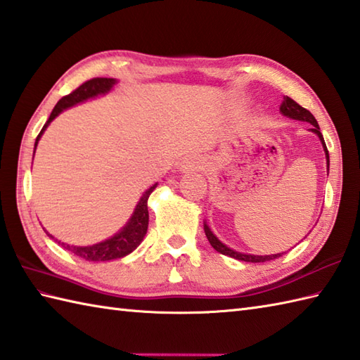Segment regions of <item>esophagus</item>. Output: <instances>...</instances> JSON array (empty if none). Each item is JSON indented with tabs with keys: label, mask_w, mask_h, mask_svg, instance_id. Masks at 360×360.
Returning a JSON list of instances; mask_svg holds the SVG:
<instances>
[{
	"label": "esophagus",
	"mask_w": 360,
	"mask_h": 360,
	"mask_svg": "<svg viewBox=\"0 0 360 360\" xmlns=\"http://www.w3.org/2000/svg\"><path fill=\"white\" fill-rule=\"evenodd\" d=\"M189 165H191V161H189V160H183V163H181V167H183V169H188V167H189Z\"/></svg>",
	"instance_id": "1"
}]
</instances>
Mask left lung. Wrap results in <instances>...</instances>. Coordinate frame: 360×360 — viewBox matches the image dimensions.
<instances>
[{
	"instance_id": "8db88e82",
	"label": "left lung",
	"mask_w": 360,
	"mask_h": 360,
	"mask_svg": "<svg viewBox=\"0 0 360 360\" xmlns=\"http://www.w3.org/2000/svg\"><path fill=\"white\" fill-rule=\"evenodd\" d=\"M280 112H281V115L288 116V118H290V120H297V121H303V122L312 124V129H309V130L314 131V134L320 138L321 146H323V150H325L326 166H328V171H329V153H328V149H326L323 135H321V131H320L319 122H317V120L314 118V115L309 112V110H306V108H303L300 104H297V102L293 101V99H290L289 96H284V101H283V104H281V107H280ZM203 230H205V234H207V238H208V240H210L211 247L214 248L216 252L222 253V255H226V256H230V258H234V259L245 261V262H266V261H270V259L280 258V256L284 255V252H283V253H276V255H264V256H261V255L240 253V252L233 250V248H230V247H226V245L224 244V242L219 240V239L216 238V234L211 231V229H210L207 222L203 224Z\"/></svg>"
}]
</instances>
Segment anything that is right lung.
<instances>
[{
  "label": "right lung",
  "mask_w": 360,
  "mask_h": 360,
  "mask_svg": "<svg viewBox=\"0 0 360 360\" xmlns=\"http://www.w3.org/2000/svg\"><path fill=\"white\" fill-rule=\"evenodd\" d=\"M118 80L116 79H110V77H94L86 80L85 84L80 85L79 88H76L75 91L63 96L60 101L57 102L53 112H51L49 118L46 121L45 126H43L41 131L39 134L35 139V146H34V153H35V148L39 144V139L41 138L43 131L46 130V127L49 126V122H53V120L56 116L60 115L63 110H67L72 105L80 104V102H85L88 99H93L96 96H101V94H107L112 88L116 85ZM158 183L152 185L146 193L141 195L138 205L135 207L134 214L129 219V222L122 226V229L113 234L112 238H108L102 242H98L94 245H86V247H77V245H68L65 242L57 240L65 250H68L71 253H75L76 256L86 261H110V259H118V258H124L129 253H131L135 248L141 244L146 233H148V225H149V211H148V199L149 195L152 194V191L157 188ZM46 234L49 238H53L51 234L46 231ZM54 239V238H53Z\"/></svg>",
  "instance_id": "add662e5"
}]
</instances>
